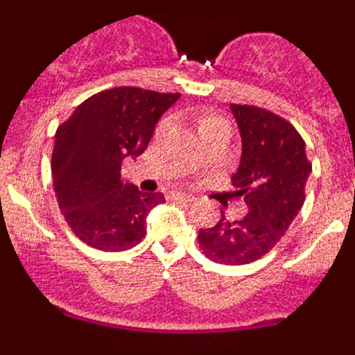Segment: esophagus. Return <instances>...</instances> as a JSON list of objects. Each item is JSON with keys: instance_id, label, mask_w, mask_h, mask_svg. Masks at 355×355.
<instances>
[{"instance_id": "34e87169", "label": "esophagus", "mask_w": 355, "mask_h": 355, "mask_svg": "<svg viewBox=\"0 0 355 355\" xmlns=\"http://www.w3.org/2000/svg\"><path fill=\"white\" fill-rule=\"evenodd\" d=\"M172 199L183 200V202H192L193 196H190V193H183V192H175V193H172Z\"/></svg>"}]
</instances>
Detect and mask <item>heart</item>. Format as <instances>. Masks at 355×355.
Here are the masks:
<instances>
[{
    "instance_id": "obj_1",
    "label": "heart",
    "mask_w": 355,
    "mask_h": 355,
    "mask_svg": "<svg viewBox=\"0 0 355 355\" xmlns=\"http://www.w3.org/2000/svg\"><path fill=\"white\" fill-rule=\"evenodd\" d=\"M193 121L197 122V126H199V131L211 130V128H218V126H229L227 122L220 117V115L213 114V112H199V114H193ZM168 128V119H163L162 122L156 128V135H163L167 131Z\"/></svg>"
}]
</instances>
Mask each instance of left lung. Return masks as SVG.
<instances>
[{"instance_id":"1","label":"left lung","mask_w":355,"mask_h":355,"mask_svg":"<svg viewBox=\"0 0 355 355\" xmlns=\"http://www.w3.org/2000/svg\"><path fill=\"white\" fill-rule=\"evenodd\" d=\"M241 133L240 167L231 178L234 196L249 213L200 229L197 241L206 258L222 265H247L270 252L306 200L311 162L291 122L254 105H231Z\"/></svg>"}]
</instances>
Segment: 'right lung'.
I'll use <instances>...</instances> for the list:
<instances>
[{
	"label": "right lung",
	"instance_id": "obj_1",
	"mask_svg": "<svg viewBox=\"0 0 355 355\" xmlns=\"http://www.w3.org/2000/svg\"><path fill=\"white\" fill-rule=\"evenodd\" d=\"M181 94L115 87L85 99L58 126L51 156L56 200L83 243L106 252L135 247L163 193L121 180L122 159L146 150L155 126Z\"/></svg>",
	"mask_w": 355,
	"mask_h": 355
}]
</instances>
